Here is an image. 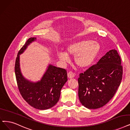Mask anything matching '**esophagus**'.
Instances as JSON below:
<instances>
[{"mask_svg":"<svg viewBox=\"0 0 130 130\" xmlns=\"http://www.w3.org/2000/svg\"><path fill=\"white\" fill-rule=\"evenodd\" d=\"M67 75H68V77L70 79L72 78H74L75 77V74L71 71H69L68 73V74H67Z\"/></svg>","mask_w":130,"mask_h":130,"instance_id":"obj_1","label":"esophagus"}]
</instances>
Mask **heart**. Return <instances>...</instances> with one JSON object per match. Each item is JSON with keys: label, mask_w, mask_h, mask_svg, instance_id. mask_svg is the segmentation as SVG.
I'll list each match as a JSON object with an SVG mask.
<instances>
[{"label": "heart", "mask_w": 130, "mask_h": 130, "mask_svg": "<svg viewBox=\"0 0 130 130\" xmlns=\"http://www.w3.org/2000/svg\"><path fill=\"white\" fill-rule=\"evenodd\" d=\"M100 45L95 41L82 40L70 44L66 48V53L60 52L58 58L63 63L68 62V56H74L76 65L81 69L90 67L100 51Z\"/></svg>", "instance_id": "1"}]
</instances>
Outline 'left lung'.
I'll list each match as a JSON object with an SVG mask.
<instances>
[{
  "mask_svg": "<svg viewBox=\"0 0 130 130\" xmlns=\"http://www.w3.org/2000/svg\"><path fill=\"white\" fill-rule=\"evenodd\" d=\"M123 67L117 51L110 50L98 63L79 74L78 96L88 109L106 105L115 95L122 79Z\"/></svg>",
  "mask_w": 130,
  "mask_h": 130,
  "instance_id": "1",
  "label": "left lung"
}]
</instances>
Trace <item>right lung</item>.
Returning <instances> with one entry per match:
<instances>
[{"label":"right lung","instance_id":"obj_1","mask_svg":"<svg viewBox=\"0 0 130 130\" xmlns=\"http://www.w3.org/2000/svg\"><path fill=\"white\" fill-rule=\"evenodd\" d=\"M36 40L35 37L30 38L19 51L15 61V74L18 89L25 101L36 109L46 110L58 102L61 90L68 80L67 72L64 69L49 64L40 80L32 82L25 78L20 69V55Z\"/></svg>","mask_w":130,"mask_h":130}]
</instances>
